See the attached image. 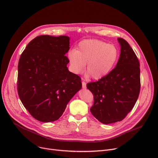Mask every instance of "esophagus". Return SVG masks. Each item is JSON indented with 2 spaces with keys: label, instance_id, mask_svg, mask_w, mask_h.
Masks as SVG:
<instances>
[{
  "label": "esophagus",
  "instance_id": "obj_1",
  "mask_svg": "<svg viewBox=\"0 0 158 158\" xmlns=\"http://www.w3.org/2000/svg\"><path fill=\"white\" fill-rule=\"evenodd\" d=\"M82 88L84 89H86V83L85 81H82Z\"/></svg>",
  "mask_w": 158,
  "mask_h": 158
}]
</instances>
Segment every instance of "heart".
Returning <instances> with one entry per match:
<instances>
[{"mask_svg":"<svg viewBox=\"0 0 158 158\" xmlns=\"http://www.w3.org/2000/svg\"><path fill=\"white\" fill-rule=\"evenodd\" d=\"M119 50L113 44L99 40L88 39L79 43L77 49L69 52L72 71L81 73L86 64V73L96 80L107 76L119 58Z\"/></svg>","mask_w":158,"mask_h":158,"instance_id":"1","label":"heart"}]
</instances>
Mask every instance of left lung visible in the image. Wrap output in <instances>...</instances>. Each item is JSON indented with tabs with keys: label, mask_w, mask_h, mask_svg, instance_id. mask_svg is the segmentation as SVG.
Segmentation results:
<instances>
[{
	"label": "left lung",
	"mask_w": 158,
	"mask_h": 158,
	"mask_svg": "<svg viewBox=\"0 0 158 158\" xmlns=\"http://www.w3.org/2000/svg\"><path fill=\"white\" fill-rule=\"evenodd\" d=\"M118 40L121 53L116 66L107 76L86 85L94 98L90 111L103 124L124 119L133 108L140 90L139 59L127 40L121 37Z\"/></svg>",
	"instance_id": "1"
}]
</instances>
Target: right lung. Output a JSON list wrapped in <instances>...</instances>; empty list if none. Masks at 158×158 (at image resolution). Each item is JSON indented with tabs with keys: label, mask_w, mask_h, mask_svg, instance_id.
<instances>
[{
	"label": "right lung",
	"mask_w": 158,
	"mask_h": 158,
	"mask_svg": "<svg viewBox=\"0 0 158 158\" xmlns=\"http://www.w3.org/2000/svg\"><path fill=\"white\" fill-rule=\"evenodd\" d=\"M69 37L40 35L20 56L17 89L30 115L41 122L58 120L82 88L81 77L69 71Z\"/></svg>",
	"instance_id": "right-lung-1"
}]
</instances>
